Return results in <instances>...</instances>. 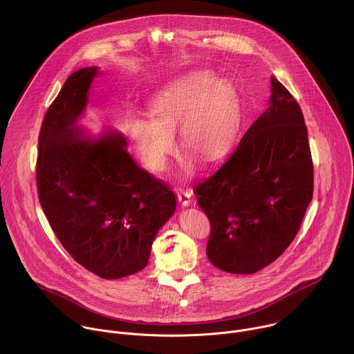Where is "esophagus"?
I'll list each match as a JSON object with an SVG mask.
<instances>
[{"instance_id":"obj_1","label":"esophagus","mask_w":354,"mask_h":354,"mask_svg":"<svg viewBox=\"0 0 354 354\" xmlns=\"http://www.w3.org/2000/svg\"><path fill=\"white\" fill-rule=\"evenodd\" d=\"M192 197H193V192H192V190H180V192L178 193L179 203H180L182 206H185V207L192 203Z\"/></svg>"}]
</instances>
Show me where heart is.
Here are the masks:
<instances>
[{
    "instance_id": "1",
    "label": "heart",
    "mask_w": 354,
    "mask_h": 354,
    "mask_svg": "<svg viewBox=\"0 0 354 354\" xmlns=\"http://www.w3.org/2000/svg\"><path fill=\"white\" fill-rule=\"evenodd\" d=\"M149 119L130 118L127 131L147 168L165 169L176 151L178 124L185 151L206 162L220 161L232 148L242 122L236 88L212 71H193L161 89L148 105ZM187 168L194 161L187 158Z\"/></svg>"
}]
</instances>
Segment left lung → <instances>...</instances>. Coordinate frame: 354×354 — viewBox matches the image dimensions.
Instances as JSON below:
<instances>
[{
	"mask_svg": "<svg viewBox=\"0 0 354 354\" xmlns=\"http://www.w3.org/2000/svg\"><path fill=\"white\" fill-rule=\"evenodd\" d=\"M269 108L225 164L194 186L210 220L206 254L220 270L250 274L295 238L314 192L307 126L294 96L270 78Z\"/></svg>",
	"mask_w": 354,
	"mask_h": 354,
	"instance_id": "1",
	"label": "left lung"
}]
</instances>
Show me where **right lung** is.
<instances>
[{
	"instance_id": "right-lung-1",
	"label": "right lung",
	"mask_w": 354,
	"mask_h": 354,
	"mask_svg": "<svg viewBox=\"0 0 354 354\" xmlns=\"http://www.w3.org/2000/svg\"><path fill=\"white\" fill-rule=\"evenodd\" d=\"M97 67L73 73L48 106L39 133L40 206L64 249L102 279L142 270L158 230L172 217L171 187L140 168L118 131L85 136V111Z\"/></svg>"
}]
</instances>
